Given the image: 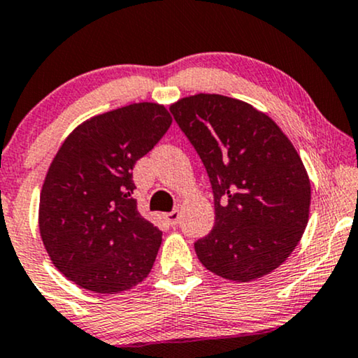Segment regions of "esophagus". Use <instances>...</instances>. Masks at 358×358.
Here are the masks:
<instances>
[{"instance_id":"obj_1","label":"esophagus","mask_w":358,"mask_h":358,"mask_svg":"<svg viewBox=\"0 0 358 358\" xmlns=\"http://www.w3.org/2000/svg\"><path fill=\"white\" fill-rule=\"evenodd\" d=\"M165 220H166V223L171 224V226H175L176 223H178V221H180V210H178V208H176V210H173V211H170V213H165Z\"/></svg>"}]
</instances>
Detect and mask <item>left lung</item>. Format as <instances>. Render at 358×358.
<instances>
[{"label":"left lung","mask_w":358,"mask_h":358,"mask_svg":"<svg viewBox=\"0 0 358 358\" xmlns=\"http://www.w3.org/2000/svg\"><path fill=\"white\" fill-rule=\"evenodd\" d=\"M200 155L215 198V226L194 243L221 278L248 282L287 259L309 221L310 182L299 153L273 119L218 94L170 107Z\"/></svg>","instance_id":"left-lung-1"}]
</instances>
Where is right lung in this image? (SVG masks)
Here are the masks:
<instances>
[{
  "label": "right lung",
  "instance_id": "right-lung-1",
  "mask_svg": "<svg viewBox=\"0 0 358 358\" xmlns=\"http://www.w3.org/2000/svg\"><path fill=\"white\" fill-rule=\"evenodd\" d=\"M170 125L164 106L132 103L84 122L54 157L39 231L54 266L78 286L115 294L150 273L162 231L137 211L132 175Z\"/></svg>",
  "mask_w": 358,
  "mask_h": 358
}]
</instances>
